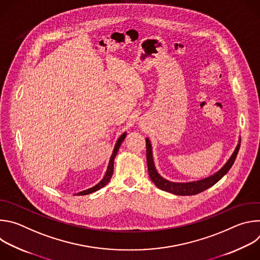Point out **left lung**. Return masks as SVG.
<instances>
[{
  "mask_svg": "<svg viewBox=\"0 0 260 260\" xmlns=\"http://www.w3.org/2000/svg\"><path fill=\"white\" fill-rule=\"evenodd\" d=\"M240 145H241V138L239 139L238 145L235 148V151L229 158V160L224 164V166L222 167L219 171H217L215 174L201 179L197 181H189V182H173L165 179L159 175L157 172L154 160H153V154H152V145L149 140V138H146V151H147V166H148V173H149V177L151 181L155 184V186H157L159 189L171 192L176 196H194L198 194L211 186H213L214 184H216L222 177H223L232 168L234 165L239 149H240Z\"/></svg>",
  "mask_w": 260,
  "mask_h": 260,
  "instance_id": "left-lung-1",
  "label": "left lung"
}]
</instances>
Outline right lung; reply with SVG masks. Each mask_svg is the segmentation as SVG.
<instances>
[{"label":"right lung","mask_w":260,"mask_h":260,"mask_svg":"<svg viewBox=\"0 0 260 260\" xmlns=\"http://www.w3.org/2000/svg\"><path fill=\"white\" fill-rule=\"evenodd\" d=\"M125 137H126V132L123 133V134L119 137V139L117 140V142H116V144H115V146H114L113 153H112V155H111V157H110V160H109V164H108V168H107V171H106V173H105L104 178H103L96 185H94L93 187L88 188V189L83 190V191H80V192H78V193H75V196H85V194H88V193H92V192H94V191H96V190L103 188L106 184L109 183L111 177H112V175H113L115 156H116V154H117V152H118V149H119V147H120L121 143H122L123 140L125 139Z\"/></svg>","instance_id":"right-lung-1"}]
</instances>
